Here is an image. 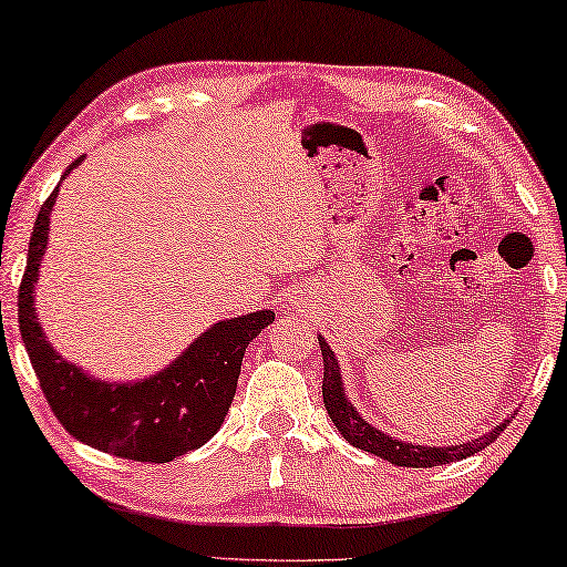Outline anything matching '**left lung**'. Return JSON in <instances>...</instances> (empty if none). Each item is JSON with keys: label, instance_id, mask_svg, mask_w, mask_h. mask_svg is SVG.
Here are the masks:
<instances>
[{"label": "left lung", "instance_id": "obj_1", "mask_svg": "<svg viewBox=\"0 0 567 567\" xmlns=\"http://www.w3.org/2000/svg\"><path fill=\"white\" fill-rule=\"evenodd\" d=\"M318 340L322 350V365H326V375H322V401H326V411L330 413L332 424H336V429L343 434L346 442L363 449L368 454L381 456V460L396 466H439L449 462H460L466 460V456L482 452L484 446H489L509 424V419H505L499 426H494L484 436L452 446H419L401 442L396 436L383 434L381 429L368 424L361 413L355 411L353 403L348 401L343 391V379H340L338 358L326 343V338Z\"/></svg>", "mask_w": 567, "mask_h": 567}]
</instances>
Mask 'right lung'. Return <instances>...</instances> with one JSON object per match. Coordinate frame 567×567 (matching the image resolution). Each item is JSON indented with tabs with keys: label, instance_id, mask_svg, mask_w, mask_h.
Listing matches in <instances>:
<instances>
[{
	"label": "right lung",
	"instance_id": "obj_1",
	"mask_svg": "<svg viewBox=\"0 0 567 567\" xmlns=\"http://www.w3.org/2000/svg\"><path fill=\"white\" fill-rule=\"evenodd\" d=\"M80 164L83 156L68 166L60 182ZM58 188L34 221L27 269L17 292L20 332L44 399L78 442L121 460L164 464L194 452L219 431L235 401L245 350L275 320V312L257 310L217 322L168 368L148 379L133 383L93 379L50 346L34 312V285L48 249L50 212Z\"/></svg>",
	"mask_w": 567,
	"mask_h": 567
}]
</instances>
